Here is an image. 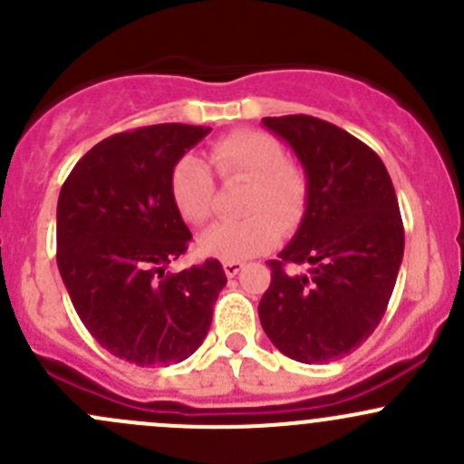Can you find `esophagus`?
Segmentation results:
<instances>
[{"label":"esophagus","instance_id":"34e87169","mask_svg":"<svg viewBox=\"0 0 464 464\" xmlns=\"http://www.w3.org/2000/svg\"><path fill=\"white\" fill-rule=\"evenodd\" d=\"M242 262H224V274L228 276V278H233V276H237L242 271Z\"/></svg>","mask_w":464,"mask_h":464}]
</instances>
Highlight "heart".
I'll return each instance as SVG.
<instances>
[{"mask_svg": "<svg viewBox=\"0 0 464 464\" xmlns=\"http://www.w3.org/2000/svg\"><path fill=\"white\" fill-rule=\"evenodd\" d=\"M210 163L222 179H245L249 188L240 202L245 218L218 222L199 237V249L224 262L265 254L280 231H292L307 206V175L285 159L283 145L258 130H237L210 148ZM170 195L188 224H204L213 215L215 184L199 157L186 154L170 175Z\"/></svg>", "mask_w": 464, "mask_h": 464, "instance_id": "1", "label": "heart"}]
</instances>
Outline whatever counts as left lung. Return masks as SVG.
<instances>
[{
	"instance_id": "1",
	"label": "left lung",
	"mask_w": 464,
	"mask_h": 464,
	"mask_svg": "<svg viewBox=\"0 0 464 464\" xmlns=\"http://www.w3.org/2000/svg\"><path fill=\"white\" fill-rule=\"evenodd\" d=\"M307 175L301 227L278 260L258 314L271 343L301 363L341 359L375 332L404 258V227L382 159L345 130L294 114L262 119ZM287 264H305L289 275Z\"/></svg>"
}]
</instances>
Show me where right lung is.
<instances>
[{
  "mask_svg": "<svg viewBox=\"0 0 464 464\" xmlns=\"http://www.w3.org/2000/svg\"><path fill=\"white\" fill-rule=\"evenodd\" d=\"M210 128L161 123L102 139L58 198V269L93 339L137 366L188 359L227 285L219 260L166 274L193 233L170 195L175 163Z\"/></svg>",
  "mask_w": 464,
  "mask_h": 464,
  "instance_id": "right-lung-1",
  "label": "right lung"
}]
</instances>
